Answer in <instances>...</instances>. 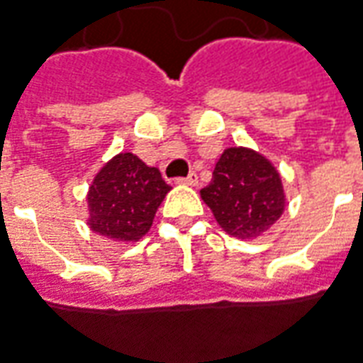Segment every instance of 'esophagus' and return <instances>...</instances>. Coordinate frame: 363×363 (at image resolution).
<instances>
[{
	"label": "esophagus",
	"instance_id": "obj_1",
	"mask_svg": "<svg viewBox=\"0 0 363 363\" xmlns=\"http://www.w3.org/2000/svg\"><path fill=\"white\" fill-rule=\"evenodd\" d=\"M177 182H181V184H189V186H196V184H199V174L190 173L189 177H184V179H179Z\"/></svg>",
	"mask_w": 363,
	"mask_h": 363
}]
</instances>
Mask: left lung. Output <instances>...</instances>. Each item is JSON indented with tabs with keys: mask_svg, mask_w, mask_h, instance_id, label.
<instances>
[{
	"mask_svg": "<svg viewBox=\"0 0 363 363\" xmlns=\"http://www.w3.org/2000/svg\"><path fill=\"white\" fill-rule=\"evenodd\" d=\"M200 196L225 234L240 240L267 232L287 204L277 169L247 147L224 149Z\"/></svg>",
	"mask_w": 363,
	"mask_h": 363,
	"instance_id": "1",
	"label": "left lung"
}]
</instances>
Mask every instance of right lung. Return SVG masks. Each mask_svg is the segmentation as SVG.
<instances>
[{"label":"right lung","mask_w":363,"mask_h":363,"mask_svg":"<svg viewBox=\"0 0 363 363\" xmlns=\"http://www.w3.org/2000/svg\"><path fill=\"white\" fill-rule=\"evenodd\" d=\"M171 186L155 167L120 153L100 169L88 190V225L113 242H138L149 232Z\"/></svg>","instance_id":"1"}]
</instances>
